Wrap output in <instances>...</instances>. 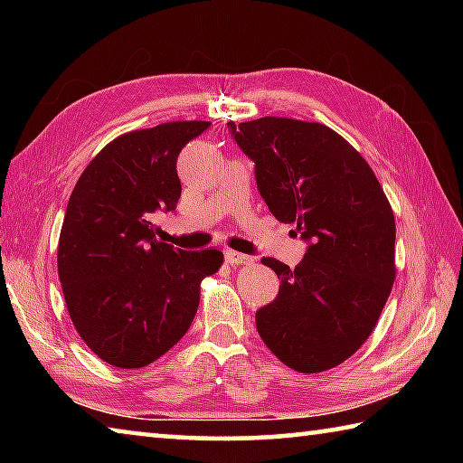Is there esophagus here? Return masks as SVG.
I'll use <instances>...</instances> for the list:
<instances>
[{
  "mask_svg": "<svg viewBox=\"0 0 463 463\" xmlns=\"http://www.w3.org/2000/svg\"><path fill=\"white\" fill-rule=\"evenodd\" d=\"M224 257H226V261H229L231 265H250V263L255 261L250 255L239 253V250H232V249H226L224 250Z\"/></svg>",
  "mask_w": 463,
  "mask_h": 463,
  "instance_id": "1",
  "label": "esophagus"
}]
</instances>
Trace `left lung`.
Returning a JSON list of instances; mask_svg holds the SVG:
<instances>
[{
  "label": "left lung",
  "instance_id": "obj_1",
  "mask_svg": "<svg viewBox=\"0 0 463 463\" xmlns=\"http://www.w3.org/2000/svg\"><path fill=\"white\" fill-rule=\"evenodd\" d=\"M229 127L255 161L271 214L308 241L294 269L261 260L278 273L279 294L257 310V331L292 370H331L367 341L394 286L390 202L364 156L325 124L265 116Z\"/></svg>",
  "mask_w": 463,
  "mask_h": 463
}]
</instances>
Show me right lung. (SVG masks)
Segmentation results:
<instances>
[{
  "instance_id": "1",
  "label": "right lung",
  "mask_w": 463,
  "mask_h": 463,
  "mask_svg": "<svg viewBox=\"0 0 463 463\" xmlns=\"http://www.w3.org/2000/svg\"><path fill=\"white\" fill-rule=\"evenodd\" d=\"M210 122H165L108 143L77 179L62 221L57 265L75 331L122 370L159 359L187 333L200 284L221 269L216 249L156 241L153 218L182 195L177 155Z\"/></svg>"
}]
</instances>
